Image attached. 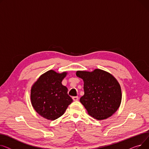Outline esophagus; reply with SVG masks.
I'll return each instance as SVG.
<instances>
[{"label":"esophagus","mask_w":149,"mask_h":149,"mask_svg":"<svg viewBox=\"0 0 149 149\" xmlns=\"http://www.w3.org/2000/svg\"><path fill=\"white\" fill-rule=\"evenodd\" d=\"M73 101H77L79 100V97H77V96H75V97H72Z\"/></svg>","instance_id":"1"}]
</instances>
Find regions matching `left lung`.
Instances as JSON below:
<instances>
[{
  "instance_id": "obj_1",
  "label": "left lung",
  "mask_w": 149,
  "mask_h": 149,
  "mask_svg": "<svg viewBox=\"0 0 149 149\" xmlns=\"http://www.w3.org/2000/svg\"><path fill=\"white\" fill-rule=\"evenodd\" d=\"M76 76L84 81V95L80 102L88 114L97 120L111 117L120 107L121 87L111 74L100 69L93 72L77 71Z\"/></svg>"
}]
</instances>
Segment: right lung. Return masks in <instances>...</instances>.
<instances>
[{
    "label": "right lung",
    "instance_id": "obj_1",
    "mask_svg": "<svg viewBox=\"0 0 149 149\" xmlns=\"http://www.w3.org/2000/svg\"><path fill=\"white\" fill-rule=\"evenodd\" d=\"M67 73H58L51 70L41 75L32 86V105L42 117L50 120L57 119L73 102L67 94V88L61 83Z\"/></svg>",
    "mask_w": 149,
    "mask_h": 149
}]
</instances>
